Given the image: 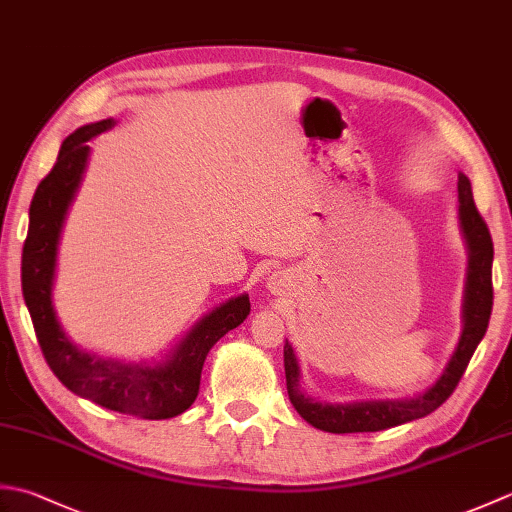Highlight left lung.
<instances>
[{"label":"left lung","mask_w":512,"mask_h":512,"mask_svg":"<svg viewBox=\"0 0 512 512\" xmlns=\"http://www.w3.org/2000/svg\"><path fill=\"white\" fill-rule=\"evenodd\" d=\"M458 217L466 253H469L462 301V334L436 383L409 398L321 402L301 389L299 361L292 345L286 341L284 367L288 396L292 407L312 427L328 433L383 431L396 427V424L429 416L431 411H436L453 394L455 385L460 383L464 369L471 361L475 347L484 339L493 310V239L482 215L477 213L471 180L464 173L458 176Z\"/></svg>","instance_id":"left-lung-1"}]
</instances>
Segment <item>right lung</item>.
I'll return each mask as SVG.
<instances>
[{"mask_svg":"<svg viewBox=\"0 0 512 512\" xmlns=\"http://www.w3.org/2000/svg\"><path fill=\"white\" fill-rule=\"evenodd\" d=\"M114 125V118H103L76 129L63 140L52 171L39 182L30 202L28 237L21 255V290L41 352L54 376L72 394L129 416L165 420L180 416L193 405L200 391L206 354L226 332L244 323L250 301L242 292L215 306L195 321L160 361L132 363L105 358L85 352L70 341L52 303L61 231L88 167V143Z\"/></svg>","mask_w":512,"mask_h":512,"instance_id":"right-lung-1","label":"right lung"}]
</instances>
